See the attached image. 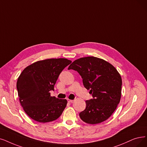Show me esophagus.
<instances>
[{"label":"esophagus","instance_id":"obj_1","mask_svg":"<svg viewBox=\"0 0 147 147\" xmlns=\"http://www.w3.org/2000/svg\"><path fill=\"white\" fill-rule=\"evenodd\" d=\"M67 102H74V100H72V99H67Z\"/></svg>","mask_w":147,"mask_h":147}]
</instances>
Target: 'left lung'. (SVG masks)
<instances>
[{
	"instance_id": "8db88e82",
	"label": "left lung",
	"mask_w": 147,
	"mask_h": 147,
	"mask_svg": "<svg viewBox=\"0 0 147 147\" xmlns=\"http://www.w3.org/2000/svg\"><path fill=\"white\" fill-rule=\"evenodd\" d=\"M68 69L77 71L83 85L93 98L86 101V107L79 115L82 121L96 124L107 120L119 103L122 79L116 68L107 61L95 57L75 60Z\"/></svg>"
}]
</instances>
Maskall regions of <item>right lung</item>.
Listing matches in <instances>:
<instances>
[{
  "label": "right lung",
  "instance_id": "right-lung-1",
  "mask_svg": "<svg viewBox=\"0 0 147 147\" xmlns=\"http://www.w3.org/2000/svg\"><path fill=\"white\" fill-rule=\"evenodd\" d=\"M72 63L66 58L38 61L23 70L17 82L19 101L25 113L34 121L56 120L66 107V99L51 96V90L62 70Z\"/></svg>",
  "mask_w": 147,
  "mask_h": 147
}]
</instances>
